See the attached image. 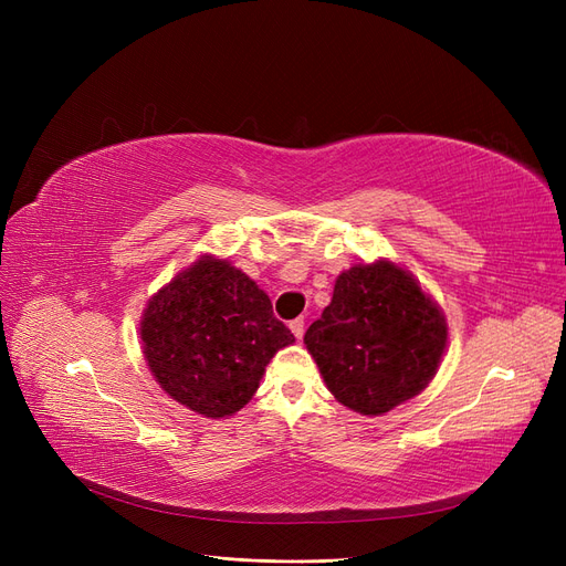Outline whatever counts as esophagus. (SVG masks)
I'll use <instances>...</instances> for the list:
<instances>
[{"label": "esophagus", "mask_w": 566, "mask_h": 566, "mask_svg": "<svg viewBox=\"0 0 566 566\" xmlns=\"http://www.w3.org/2000/svg\"><path fill=\"white\" fill-rule=\"evenodd\" d=\"M290 331H293V335H295L297 339H302V335H304V318L290 321Z\"/></svg>", "instance_id": "obj_1"}]
</instances>
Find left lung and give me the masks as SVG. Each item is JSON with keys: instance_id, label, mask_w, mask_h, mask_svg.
<instances>
[{"instance_id": "1", "label": "left lung", "mask_w": 566, "mask_h": 566, "mask_svg": "<svg viewBox=\"0 0 566 566\" xmlns=\"http://www.w3.org/2000/svg\"><path fill=\"white\" fill-rule=\"evenodd\" d=\"M304 345L339 403L382 416L434 378L447 321L408 271L391 262L356 264L337 276Z\"/></svg>"}]
</instances>
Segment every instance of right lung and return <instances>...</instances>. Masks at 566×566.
<instances>
[{
    "mask_svg": "<svg viewBox=\"0 0 566 566\" xmlns=\"http://www.w3.org/2000/svg\"><path fill=\"white\" fill-rule=\"evenodd\" d=\"M142 339L169 397L200 416L224 418L252 399L271 356L295 335L243 271L202 256L148 302Z\"/></svg>",
    "mask_w": 566,
    "mask_h": 566,
    "instance_id": "1",
    "label": "right lung"
}]
</instances>
